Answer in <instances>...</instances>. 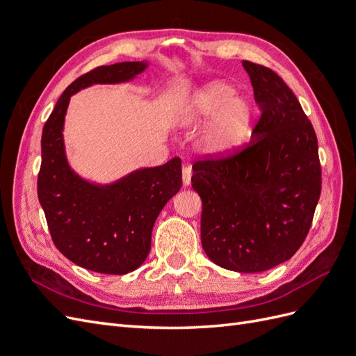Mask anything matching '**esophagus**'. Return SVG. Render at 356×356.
Masks as SVG:
<instances>
[{
  "instance_id": "esophagus-1",
  "label": "esophagus",
  "mask_w": 356,
  "mask_h": 356,
  "mask_svg": "<svg viewBox=\"0 0 356 356\" xmlns=\"http://www.w3.org/2000/svg\"><path fill=\"white\" fill-rule=\"evenodd\" d=\"M191 175H193L191 166H188V165L182 166V184H184V187H188V186H190Z\"/></svg>"
}]
</instances>
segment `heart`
Returning <instances> with one entry per match:
<instances>
[{
	"instance_id": "b5f03b06",
	"label": "heart",
	"mask_w": 356,
	"mask_h": 356,
	"mask_svg": "<svg viewBox=\"0 0 356 356\" xmlns=\"http://www.w3.org/2000/svg\"><path fill=\"white\" fill-rule=\"evenodd\" d=\"M227 84L212 83L200 89L188 102L186 122H203L213 117L202 136V147L208 154H227L238 148L248 134L251 108Z\"/></svg>"
}]
</instances>
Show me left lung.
Masks as SVG:
<instances>
[{
  "label": "left lung",
  "mask_w": 356,
  "mask_h": 356,
  "mask_svg": "<svg viewBox=\"0 0 356 356\" xmlns=\"http://www.w3.org/2000/svg\"><path fill=\"white\" fill-rule=\"evenodd\" d=\"M261 111L252 139L193 165L202 199L200 238L209 260L241 273L268 270L303 245L321 196L315 129L286 83L243 60Z\"/></svg>",
  "instance_id": "left-lung-1"
}]
</instances>
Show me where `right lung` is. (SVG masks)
I'll return each instance as SVG.
<instances>
[{
  "instance_id": "1",
  "label": "right lung",
  "mask_w": 356,
  "mask_h": 356,
  "mask_svg": "<svg viewBox=\"0 0 356 356\" xmlns=\"http://www.w3.org/2000/svg\"><path fill=\"white\" fill-rule=\"evenodd\" d=\"M144 62L98 67L74 80L42 127L38 200L51 241L68 260L92 272L124 275L141 266L152 248L156 218L182 186L181 159L139 169L111 186H93L70 169L62 127L71 95L93 83L134 79Z\"/></svg>"
}]
</instances>
